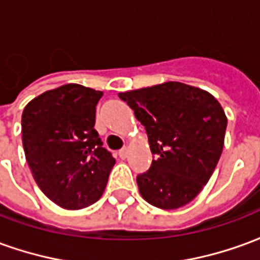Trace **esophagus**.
Returning a JSON list of instances; mask_svg holds the SVG:
<instances>
[{
    "label": "esophagus",
    "mask_w": 260,
    "mask_h": 260,
    "mask_svg": "<svg viewBox=\"0 0 260 260\" xmlns=\"http://www.w3.org/2000/svg\"><path fill=\"white\" fill-rule=\"evenodd\" d=\"M118 156L122 158V160H124V158H126V156H128V149H126V147H122V149H121V150L118 152Z\"/></svg>",
    "instance_id": "34e87169"
}]
</instances>
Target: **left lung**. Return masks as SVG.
<instances>
[{
    "label": "left lung",
    "mask_w": 260,
    "mask_h": 260,
    "mask_svg": "<svg viewBox=\"0 0 260 260\" xmlns=\"http://www.w3.org/2000/svg\"><path fill=\"white\" fill-rule=\"evenodd\" d=\"M146 129L154 160L136 177L142 198L164 210L185 206L206 185L224 146L227 117L214 97L181 82L118 93Z\"/></svg>",
    "instance_id": "obj_1"
}]
</instances>
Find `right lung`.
Segmentation results:
<instances>
[{
  "label": "right lung",
  "mask_w": 260,
  "mask_h": 260,
  "mask_svg": "<svg viewBox=\"0 0 260 260\" xmlns=\"http://www.w3.org/2000/svg\"><path fill=\"white\" fill-rule=\"evenodd\" d=\"M103 91L76 83L33 99L22 114L26 161L43 193L78 210L100 199L115 158L94 129Z\"/></svg>",
  "instance_id": "add662e5"
}]
</instances>
